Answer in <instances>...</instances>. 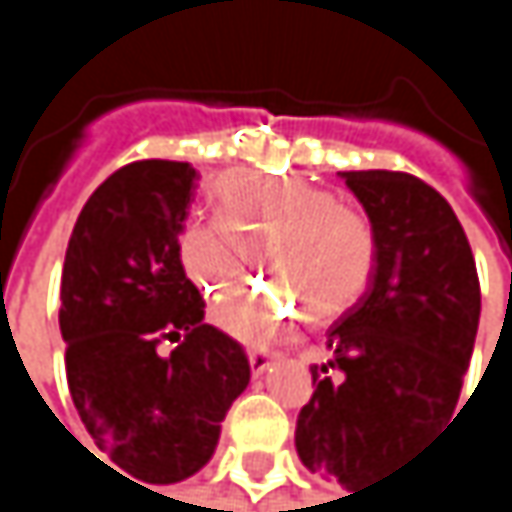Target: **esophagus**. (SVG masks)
<instances>
[{"label":"esophagus","instance_id":"obj_1","mask_svg":"<svg viewBox=\"0 0 512 512\" xmlns=\"http://www.w3.org/2000/svg\"><path fill=\"white\" fill-rule=\"evenodd\" d=\"M275 353H263V350H252V353H249V364H252V373H255V376H260V373H266V370H269V364H272V361H275Z\"/></svg>","mask_w":512,"mask_h":512}]
</instances>
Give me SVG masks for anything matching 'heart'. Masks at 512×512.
<instances>
[{"instance_id":"heart-1","label":"heart","mask_w":512,"mask_h":512,"mask_svg":"<svg viewBox=\"0 0 512 512\" xmlns=\"http://www.w3.org/2000/svg\"><path fill=\"white\" fill-rule=\"evenodd\" d=\"M219 219L192 222L177 237L183 275L219 305L246 284L255 249H266L284 287L260 290L219 314V323L246 344L272 341L302 308L308 323L347 314L367 293L379 237L373 222L341 198L302 177L228 171L216 180Z\"/></svg>"}]
</instances>
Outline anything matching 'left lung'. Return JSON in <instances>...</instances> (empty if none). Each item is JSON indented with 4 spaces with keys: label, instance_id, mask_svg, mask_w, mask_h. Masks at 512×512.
<instances>
[{
    "label": "left lung",
    "instance_id": "left-lung-1",
    "mask_svg": "<svg viewBox=\"0 0 512 512\" xmlns=\"http://www.w3.org/2000/svg\"><path fill=\"white\" fill-rule=\"evenodd\" d=\"M379 237L367 293L329 329L296 454L350 495L451 421L480 323L477 266L451 204L406 171H344Z\"/></svg>",
    "mask_w": 512,
    "mask_h": 512
}]
</instances>
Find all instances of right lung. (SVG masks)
Instances as JSON below:
<instances>
[{
  "mask_svg": "<svg viewBox=\"0 0 512 512\" xmlns=\"http://www.w3.org/2000/svg\"><path fill=\"white\" fill-rule=\"evenodd\" d=\"M195 180L171 159L118 168L85 201L61 269L73 406L109 460L159 486L210 462L252 376L246 350L204 323V299L177 263ZM165 340L178 341L171 354L158 353Z\"/></svg>",
  "mask_w": 512,
  "mask_h": 512,
  "instance_id": "right-lung-1",
  "label": "right lung"
}]
</instances>
